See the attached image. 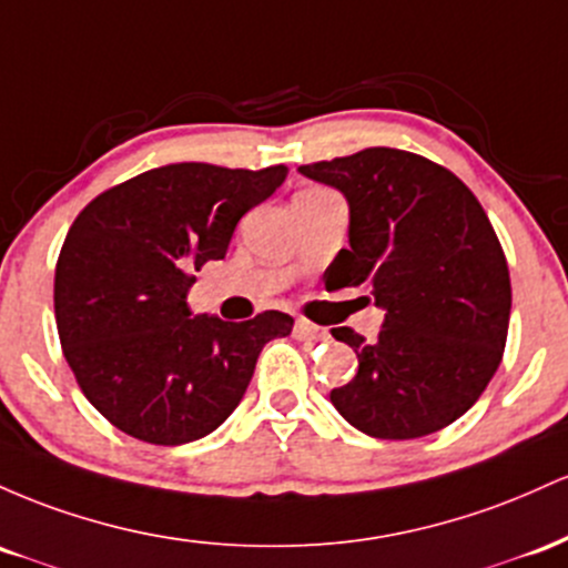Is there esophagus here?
Returning a JSON list of instances; mask_svg holds the SVG:
<instances>
[{
	"label": "esophagus",
	"mask_w": 568,
	"mask_h": 568,
	"mask_svg": "<svg viewBox=\"0 0 568 568\" xmlns=\"http://www.w3.org/2000/svg\"><path fill=\"white\" fill-rule=\"evenodd\" d=\"M322 335V327H316L308 318H297L295 322V337L297 341H314V337Z\"/></svg>",
	"instance_id": "1"
}]
</instances>
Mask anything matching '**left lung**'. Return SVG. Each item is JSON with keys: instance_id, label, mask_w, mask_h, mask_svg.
Returning a JSON list of instances; mask_svg holds the SVG:
<instances>
[{"instance_id": "1", "label": "left lung", "mask_w": 568, "mask_h": 568, "mask_svg": "<svg viewBox=\"0 0 568 568\" xmlns=\"http://www.w3.org/2000/svg\"><path fill=\"white\" fill-rule=\"evenodd\" d=\"M348 201V250L327 282L367 286L384 327L367 343L333 329L359 369L329 399L348 424L381 439L439 432L486 392L505 354L509 271L480 201L456 174L416 152L367 146L301 165Z\"/></svg>"}]
</instances>
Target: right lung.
Masks as SVG:
<instances>
[{
  "mask_svg": "<svg viewBox=\"0 0 568 568\" xmlns=\"http://www.w3.org/2000/svg\"><path fill=\"white\" fill-rule=\"evenodd\" d=\"M286 165L171 163L93 199L55 265L63 356L95 410L152 445L206 437L239 407L257 356L295 318L193 316L195 271L222 260L235 225L276 193Z\"/></svg>",
  "mask_w": 568,
  "mask_h": 568,
  "instance_id": "add662e5",
  "label": "right lung"
}]
</instances>
